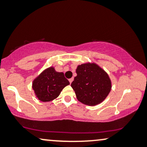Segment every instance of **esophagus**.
Returning <instances> with one entry per match:
<instances>
[{
    "mask_svg": "<svg viewBox=\"0 0 147 147\" xmlns=\"http://www.w3.org/2000/svg\"><path fill=\"white\" fill-rule=\"evenodd\" d=\"M73 78H70V79H69V82H70V84H71L72 83V81H73Z\"/></svg>",
    "mask_w": 147,
    "mask_h": 147,
    "instance_id": "esophagus-1",
    "label": "esophagus"
}]
</instances>
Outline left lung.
<instances>
[{
	"label": "left lung",
	"instance_id": "1",
	"mask_svg": "<svg viewBox=\"0 0 147 147\" xmlns=\"http://www.w3.org/2000/svg\"><path fill=\"white\" fill-rule=\"evenodd\" d=\"M77 76L72 82L77 98L82 104L96 106L111 92V80L104 69L95 63L81 64L76 69Z\"/></svg>",
	"mask_w": 147,
	"mask_h": 147
}]
</instances>
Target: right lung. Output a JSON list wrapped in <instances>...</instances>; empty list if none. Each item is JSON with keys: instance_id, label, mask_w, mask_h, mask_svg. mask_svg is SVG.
I'll return each instance as SVG.
<instances>
[{"instance_id": "add662e5", "label": "right lung", "mask_w": 147, "mask_h": 147, "mask_svg": "<svg viewBox=\"0 0 147 147\" xmlns=\"http://www.w3.org/2000/svg\"><path fill=\"white\" fill-rule=\"evenodd\" d=\"M69 84L63 72H57L54 67H49L34 79L32 88L37 98L46 102L58 97L62 90Z\"/></svg>"}]
</instances>
